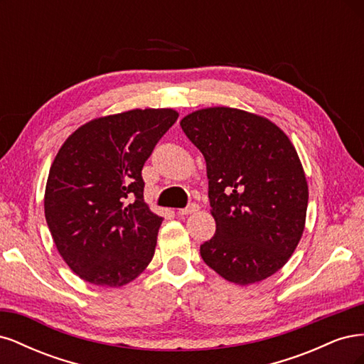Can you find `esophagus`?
<instances>
[{
  "mask_svg": "<svg viewBox=\"0 0 364 364\" xmlns=\"http://www.w3.org/2000/svg\"><path fill=\"white\" fill-rule=\"evenodd\" d=\"M199 209H200V206H199V205L191 203V205H188L186 208L179 209L178 214H179V215H190V214H196L197 211H199Z\"/></svg>",
  "mask_w": 364,
  "mask_h": 364,
  "instance_id": "34e87169",
  "label": "esophagus"
}]
</instances>
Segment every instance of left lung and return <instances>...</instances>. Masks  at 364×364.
<instances>
[{"mask_svg":"<svg viewBox=\"0 0 364 364\" xmlns=\"http://www.w3.org/2000/svg\"><path fill=\"white\" fill-rule=\"evenodd\" d=\"M181 127L206 161L215 234L203 261L237 285L272 277L305 229L308 183L293 142L269 118L228 106L194 111Z\"/></svg>","mask_w":364,"mask_h":364,"instance_id":"1","label":"left lung"}]
</instances>
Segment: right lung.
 Returning <instances> with one entry per match:
<instances>
[{"mask_svg": "<svg viewBox=\"0 0 364 364\" xmlns=\"http://www.w3.org/2000/svg\"><path fill=\"white\" fill-rule=\"evenodd\" d=\"M178 117L170 107L98 117L59 149L43 209L58 252L83 281L123 287L155 255L164 218L144 200L141 170Z\"/></svg>", "mask_w": 364, "mask_h": 364, "instance_id": "1", "label": "right lung"}]
</instances>
